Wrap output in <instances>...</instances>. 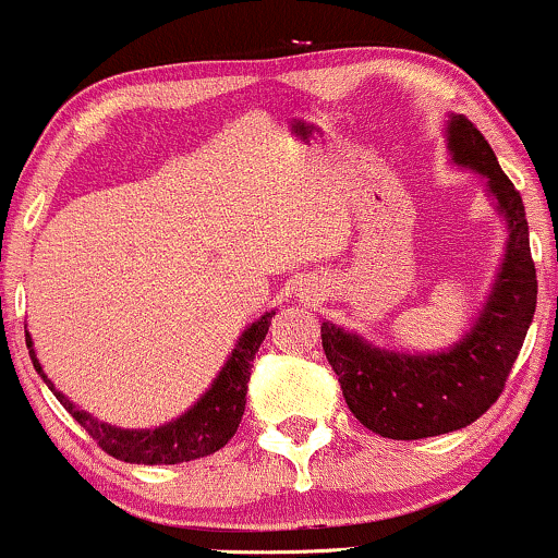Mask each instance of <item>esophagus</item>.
<instances>
[{
  "label": "esophagus",
  "mask_w": 558,
  "mask_h": 558,
  "mask_svg": "<svg viewBox=\"0 0 558 558\" xmlns=\"http://www.w3.org/2000/svg\"><path fill=\"white\" fill-rule=\"evenodd\" d=\"M300 292H303V290H300ZM300 298H305V300H307V298H311V294H307V292H305V294H300Z\"/></svg>",
  "instance_id": "esophagus-1"
}]
</instances>
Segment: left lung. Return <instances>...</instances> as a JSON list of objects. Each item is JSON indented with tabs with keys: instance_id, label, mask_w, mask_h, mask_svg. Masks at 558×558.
Instances as JSON below:
<instances>
[{
	"instance_id": "1",
	"label": "left lung",
	"mask_w": 558,
	"mask_h": 558,
	"mask_svg": "<svg viewBox=\"0 0 558 558\" xmlns=\"http://www.w3.org/2000/svg\"><path fill=\"white\" fill-rule=\"evenodd\" d=\"M447 141L457 167L486 177L509 232L501 268L473 329L449 350L410 355L381 350L329 320L320 324L324 352L342 384L347 408L373 434L397 441L451 434L475 423L501 397L538 300L522 195L468 117H449Z\"/></svg>"
}]
</instances>
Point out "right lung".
Here are the masks:
<instances>
[{"mask_svg": "<svg viewBox=\"0 0 558 558\" xmlns=\"http://www.w3.org/2000/svg\"><path fill=\"white\" fill-rule=\"evenodd\" d=\"M271 316L274 311L260 316L255 324H251L242 331L240 342L234 344L225 368H221L219 376L214 378L211 389H208L185 415H180L172 423H163L159 428L146 430L114 428V425L96 421L94 415L75 408V404H72L62 391L54 389V384L46 378L41 363H38L36 352H33L28 331H25V344H28L33 368L38 371L44 384L54 391L59 404L88 430V436L94 438L107 454L130 464H177L214 454V451H219L229 438L234 436V430H238V425L242 421V412H245V395L247 381H251L253 357L255 352H258V347L264 344L268 326H271Z\"/></svg>", "mask_w": 558, "mask_h": 558, "instance_id": "1", "label": "right lung"}]
</instances>
